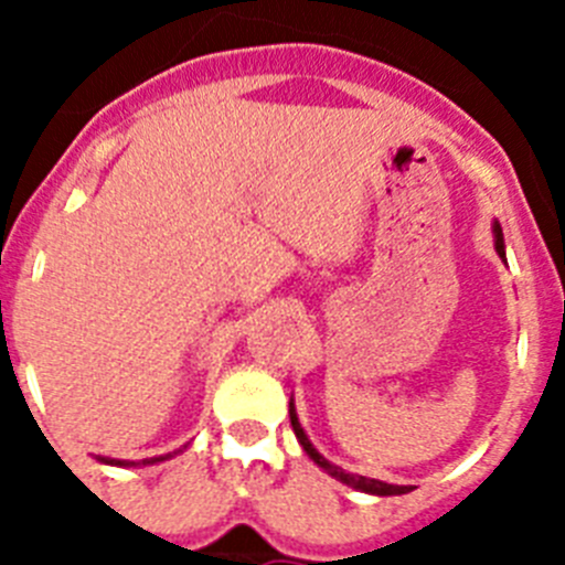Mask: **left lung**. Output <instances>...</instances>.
Masks as SVG:
<instances>
[{
  "instance_id": "obj_1",
  "label": "left lung",
  "mask_w": 565,
  "mask_h": 565,
  "mask_svg": "<svg viewBox=\"0 0 565 565\" xmlns=\"http://www.w3.org/2000/svg\"><path fill=\"white\" fill-rule=\"evenodd\" d=\"M492 232H495V252L501 254L503 259H507V252H503V232L501 226H492ZM288 413H291V427H294V436L299 438V444H302V450L308 452V458H311L317 467H322L328 472V476H333L337 481L348 483V487L353 489H362V492H371V495H404V492H411L413 487H398V483H384V481H376V478H364V476H351V472H344L342 467H337V463L328 461L326 456H319L317 447H313L311 441H308L306 430H302V424H299L297 418V411H294V402L288 404Z\"/></svg>"
}]
</instances>
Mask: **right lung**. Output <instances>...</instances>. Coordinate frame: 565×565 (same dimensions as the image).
Segmentation results:
<instances>
[{
	"mask_svg": "<svg viewBox=\"0 0 565 565\" xmlns=\"http://www.w3.org/2000/svg\"><path fill=\"white\" fill-rule=\"evenodd\" d=\"M169 456H158V458H143V463H158V461H167ZM102 463H113V467H129L127 461H118V458H98Z\"/></svg>",
	"mask_w": 565,
	"mask_h": 565,
	"instance_id": "1",
	"label": "right lung"
}]
</instances>
